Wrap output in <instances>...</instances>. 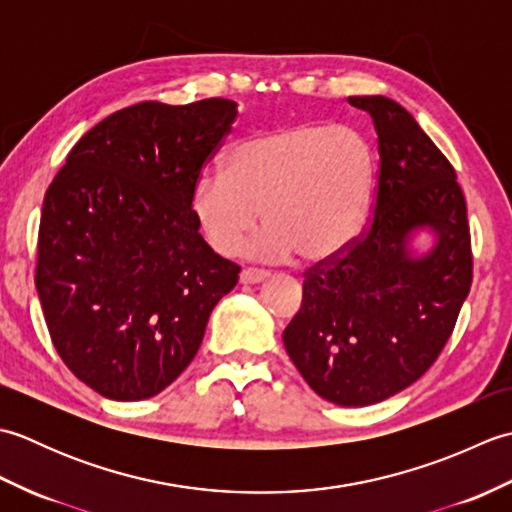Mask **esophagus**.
I'll use <instances>...</instances> for the list:
<instances>
[{
    "instance_id": "obj_1",
    "label": "esophagus",
    "mask_w": 512,
    "mask_h": 512,
    "mask_svg": "<svg viewBox=\"0 0 512 512\" xmlns=\"http://www.w3.org/2000/svg\"><path fill=\"white\" fill-rule=\"evenodd\" d=\"M266 277H268V270L244 268L242 275H239V281H242V284H259V281H264Z\"/></svg>"
}]
</instances>
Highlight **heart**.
<instances>
[{
    "label": "heart",
    "instance_id": "1",
    "mask_svg": "<svg viewBox=\"0 0 512 512\" xmlns=\"http://www.w3.org/2000/svg\"><path fill=\"white\" fill-rule=\"evenodd\" d=\"M374 176V147L358 129L295 123L237 143L226 173L195 180L189 209L217 253H237L262 209L266 228L250 253L321 264L363 231Z\"/></svg>",
    "mask_w": 512,
    "mask_h": 512
}]
</instances>
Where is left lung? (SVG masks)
I'll return each mask as SVG.
<instances>
[{
  "label": "left lung",
  "mask_w": 512,
  "mask_h": 512,
  "mask_svg": "<svg viewBox=\"0 0 512 512\" xmlns=\"http://www.w3.org/2000/svg\"><path fill=\"white\" fill-rule=\"evenodd\" d=\"M378 134L372 222L341 255L312 266L284 330L306 383L341 407L398 394L436 363L473 281L466 202L451 162L405 107L387 96H350ZM429 230L434 244H408Z\"/></svg>",
  "instance_id": "obj_1"
}]
</instances>
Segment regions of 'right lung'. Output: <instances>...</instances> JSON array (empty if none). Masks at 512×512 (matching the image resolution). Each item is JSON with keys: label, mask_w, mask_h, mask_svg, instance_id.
<instances>
[{"label": "right lung", "mask_w": 512, "mask_h": 512, "mask_svg": "<svg viewBox=\"0 0 512 512\" xmlns=\"http://www.w3.org/2000/svg\"><path fill=\"white\" fill-rule=\"evenodd\" d=\"M237 103L145 101L94 125L43 198L35 284L50 339L85 385L145 400L198 354L239 266L198 233L189 200Z\"/></svg>", "instance_id": "add662e5"}]
</instances>
